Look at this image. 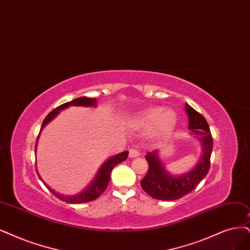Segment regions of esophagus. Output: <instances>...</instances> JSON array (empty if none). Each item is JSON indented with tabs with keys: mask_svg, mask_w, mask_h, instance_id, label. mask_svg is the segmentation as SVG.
Wrapping results in <instances>:
<instances>
[{
	"mask_svg": "<svg viewBox=\"0 0 250 250\" xmlns=\"http://www.w3.org/2000/svg\"><path fill=\"white\" fill-rule=\"evenodd\" d=\"M130 153H128V156H130V158H137V156H139L140 155V152L138 151L137 149H135V148H131L130 149V151H128Z\"/></svg>",
	"mask_w": 250,
	"mask_h": 250,
	"instance_id": "34e87169",
	"label": "esophagus"
}]
</instances>
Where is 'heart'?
Returning a JSON list of instances; mask_svg holds the SVG:
<instances>
[{
    "label": "heart",
    "instance_id": "b5f03b06",
    "mask_svg": "<svg viewBox=\"0 0 250 250\" xmlns=\"http://www.w3.org/2000/svg\"><path fill=\"white\" fill-rule=\"evenodd\" d=\"M177 116L173 110L164 111L161 107L147 109L138 115L133 122L134 125L138 127L151 128L156 127L160 136H168L176 125Z\"/></svg>",
    "mask_w": 250,
    "mask_h": 250
}]
</instances>
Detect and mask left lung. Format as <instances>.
I'll list each match as a JSON object with an SVG mask.
<instances>
[{"label":"left lung","mask_w":250,"mask_h":250,"mask_svg":"<svg viewBox=\"0 0 250 250\" xmlns=\"http://www.w3.org/2000/svg\"><path fill=\"white\" fill-rule=\"evenodd\" d=\"M186 111L188 115V128L201 142L203 148L202 159L192 171L174 177L165 170L159 160L158 151L154 150L147 153L145 159L148 163V171L141 180V187L150 197L156 200L173 201L188 195L205 178L210 169L213 140L207 120L188 104L186 105Z\"/></svg>","instance_id":"obj_1"}]
</instances>
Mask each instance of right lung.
<instances>
[{"label": "right lung", "instance_id": "1", "mask_svg": "<svg viewBox=\"0 0 250 250\" xmlns=\"http://www.w3.org/2000/svg\"><path fill=\"white\" fill-rule=\"evenodd\" d=\"M96 103H97V100L95 98H85V97L77 98L73 101L67 102V103H64V104L57 107L55 109H53L51 112L45 117V119L42 123V125H41V130L50 122L52 118L57 116L58 113L62 109H66L69 106H96ZM38 138H39V135H38V137H37V140H36V147H37V142H38ZM127 154H128L127 151H124L122 153H118V154L112 156V158H110L103 166H102L95 180L92 181L90 186L86 189L81 191L76 196H72V197L62 196V195H61V193H58L54 190H52L48 186H46L45 183L44 184H45V187L47 188L55 197L63 202H66V203H71V204H79V203H86V202L94 201L97 198H99L102 193L106 190V188L108 187V183L111 178L110 177L111 171L113 170L115 166L125 161L127 159ZM39 178L41 179L40 176H39Z\"/></svg>", "mask_w": 250, "mask_h": 250}]
</instances>
